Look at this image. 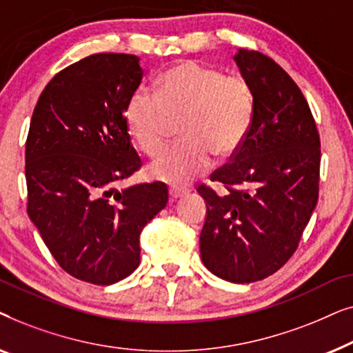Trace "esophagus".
I'll use <instances>...</instances> for the list:
<instances>
[{
	"mask_svg": "<svg viewBox=\"0 0 353 353\" xmlns=\"http://www.w3.org/2000/svg\"><path fill=\"white\" fill-rule=\"evenodd\" d=\"M168 194H170V199H178V197H181V196L186 194V190H185V188L172 186L170 190H168Z\"/></svg>",
	"mask_w": 353,
	"mask_h": 353,
	"instance_id": "esophagus-1",
	"label": "esophagus"
}]
</instances>
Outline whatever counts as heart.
<instances>
[{
  "label": "heart",
  "instance_id": "b5f03b06",
  "mask_svg": "<svg viewBox=\"0 0 353 353\" xmlns=\"http://www.w3.org/2000/svg\"><path fill=\"white\" fill-rule=\"evenodd\" d=\"M254 117V94L239 75L183 61L157 77L154 94L134 91L127 104L130 134L148 156L165 148L173 122L180 123L176 146L149 165V173L172 185H185L228 159L248 137Z\"/></svg>",
  "mask_w": 353,
  "mask_h": 353
}]
</instances>
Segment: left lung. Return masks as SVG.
<instances>
[{
    "mask_svg": "<svg viewBox=\"0 0 353 353\" xmlns=\"http://www.w3.org/2000/svg\"><path fill=\"white\" fill-rule=\"evenodd\" d=\"M254 94V117L231 163L212 173L219 196L201 185L207 205L201 259L215 276L254 283L278 272L296 252L318 202L320 134L294 80L259 51L234 56Z\"/></svg>",
    "mask_w": 353,
    "mask_h": 353,
    "instance_id": "8db88e82",
    "label": "left lung"
}]
</instances>
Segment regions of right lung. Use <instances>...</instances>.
Instances as JSON below:
<instances>
[{
  "label": "right lung",
  "instance_id": "obj_1",
  "mask_svg": "<svg viewBox=\"0 0 353 353\" xmlns=\"http://www.w3.org/2000/svg\"><path fill=\"white\" fill-rule=\"evenodd\" d=\"M143 75L138 56H88L52 77L32 115L28 216L62 270L86 283L132 274L139 234L168 201L159 181L115 188L141 167L125 112Z\"/></svg>",
  "mask_w": 353,
  "mask_h": 353
}]
</instances>
